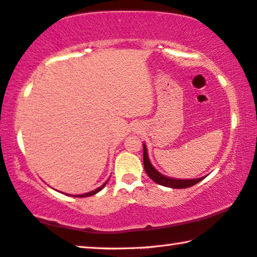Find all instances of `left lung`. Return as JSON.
<instances>
[{
	"mask_svg": "<svg viewBox=\"0 0 257 257\" xmlns=\"http://www.w3.org/2000/svg\"><path fill=\"white\" fill-rule=\"evenodd\" d=\"M144 165H145V171L153 181H155L156 184L162 185V186L165 187H171V188H187L194 186L195 184L200 183L203 178H197V179H173L169 178V177H165L161 175L159 171H156L155 168L151 164V161L148 159L147 155V149H146V146L144 145Z\"/></svg>",
	"mask_w": 257,
	"mask_h": 257,
	"instance_id": "left-lung-1",
	"label": "left lung"
}]
</instances>
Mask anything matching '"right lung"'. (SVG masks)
Masks as SVG:
<instances>
[{
	"instance_id": "obj_1",
	"label": "right lung",
	"mask_w": 257,
	"mask_h": 257,
	"mask_svg": "<svg viewBox=\"0 0 257 257\" xmlns=\"http://www.w3.org/2000/svg\"><path fill=\"white\" fill-rule=\"evenodd\" d=\"M106 185V183H104L103 185H102L101 187H98V188H96V189H94V191H92V192H89V193H86V194H81V195H74L76 197H86V196H90V195H94V194H96L97 192H100L102 188H103L104 186Z\"/></svg>"
}]
</instances>
